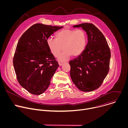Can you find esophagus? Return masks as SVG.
Returning <instances> with one entry per match:
<instances>
[{"instance_id": "esophagus-1", "label": "esophagus", "mask_w": 128, "mask_h": 128, "mask_svg": "<svg viewBox=\"0 0 128 128\" xmlns=\"http://www.w3.org/2000/svg\"><path fill=\"white\" fill-rule=\"evenodd\" d=\"M58 63H59V64L60 66H61V65L63 64V62H62V61H59V62H58Z\"/></svg>"}]
</instances>
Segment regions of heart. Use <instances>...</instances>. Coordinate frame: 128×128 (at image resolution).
I'll use <instances>...</instances> for the list:
<instances>
[{
    "label": "heart",
    "instance_id": "obj_1",
    "mask_svg": "<svg viewBox=\"0 0 128 128\" xmlns=\"http://www.w3.org/2000/svg\"><path fill=\"white\" fill-rule=\"evenodd\" d=\"M55 40L48 38L46 43L50 52L52 55L59 59L65 60L71 55L76 57L84 50L86 42V34L81 29H72L65 28L62 29L54 34Z\"/></svg>",
    "mask_w": 128,
    "mask_h": 128
}]
</instances>
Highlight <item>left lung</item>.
Returning <instances> with one entry per match:
<instances>
[{
    "label": "left lung",
    "mask_w": 128,
    "mask_h": 128,
    "mask_svg": "<svg viewBox=\"0 0 128 128\" xmlns=\"http://www.w3.org/2000/svg\"><path fill=\"white\" fill-rule=\"evenodd\" d=\"M73 27H82L88 34V42L80 55L69 61L70 76L80 90L90 92L101 86L109 71L110 48L102 33L93 24Z\"/></svg>",
    "instance_id": "8db88e82"
}]
</instances>
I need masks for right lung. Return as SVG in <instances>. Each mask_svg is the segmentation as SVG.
I'll use <instances>...</instances> for the list:
<instances>
[{"label":"right lung","mask_w":128,"mask_h":128,"mask_svg":"<svg viewBox=\"0 0 128 128\" xmlns=\"http://www.w3.org/2000/svg\"><path fill=\"white\" fill-rule=\"evenodd\" d=\"M63 27L37 23L27 29L18 42L13 65L20 84L33 95L44 93L59 66L50 52L46 41Z\"/></svg>","instance_id":"add662e5"}]
</instances>
